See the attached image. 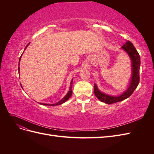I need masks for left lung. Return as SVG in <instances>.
I'll return each mask as SVG.
<instances>
[{"instance_id":"1","label":"left lung","mask_w":154,"mask_h":154,"mask_svg":"<svg viewBox=\"0 0 154 154\" xmlns=\"http://www.w3.org/2000/svg\"><path fill=\"white\" fill-rule=\"evenodd\" d=\"M122 49L127 53L131 60L132 63V76L127 90L119 96H112L101 92L94 83V94L100 101L106 104H112L116 102L122 101L128 98L137 88L139 83V69H140L141 60L139 54L134 45L130 41L126 42Z\"/></svg>"}]
</instances>
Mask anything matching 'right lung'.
Returning <instances> with one entry per match:
<instances>
[{
    "mask_svg": "<svg viewBox=\"0 0 154 154\" xmlns=\"http://www.w3.org/2000/svg\"><path fill=\"white\" fill-rule=\"evenodd\" d=\"M29 44L30 43H29L28 44H27L26 46V48H25V49L27 48V46H28L29 45ZM24 49V50H25ZM23 54V53H22ZM22 55H21V57H20V58H19V63H18V65H20V59H21V57H22ZM18 72H19V71H20V67H18ZM19 73H20V72H19ZM72 80H73V79H72V80H71V84H70V87H69V91H68V92H67V94L66 95V96H65L64 97H63V98L61 100H60L58 102H57V103H53V104H48V103H40V104H41V105H48V106H57V105H61V104H62V103H65V102H66V101H67L70 97H71V95H72ZM22 87V86H21Z\"/></svg>",
    "mask_w": 154,
    "mask_h": 154,
    "instance_id": "right-lung-1",
    "label": "right lung"
}]
</instances>
